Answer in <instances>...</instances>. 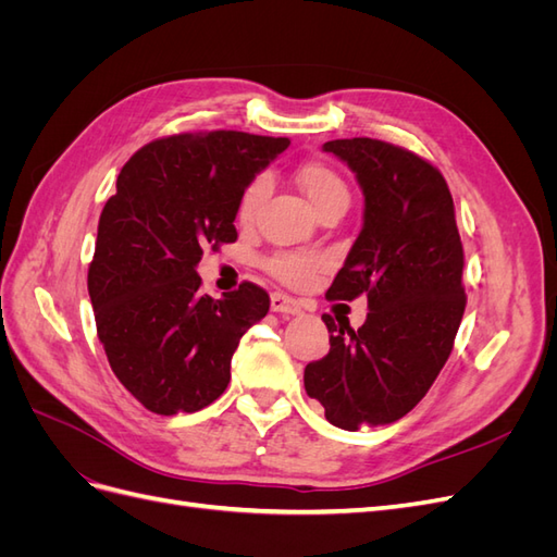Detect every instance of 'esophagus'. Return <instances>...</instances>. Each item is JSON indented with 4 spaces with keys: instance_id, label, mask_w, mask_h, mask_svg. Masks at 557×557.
I'll return each mask as SVG.
<instances>
[{
    "instance_id": "obj_1",
    "label": "esophagus",
    "mask_w": 557,
    "mask_h": 557,
    "mask_svg": "<svg viewBox=\"0 0 557 557\" xmlns=\"http://www.w3.org/2000/svg\"><path fill=\"white\" fill-rule=\"evenodd\" d=\"M272 311L283 313V315H297V313H301V307L297 305V301L290 295L274 293L272 295Z\"/></svg>"
}]
</instances>
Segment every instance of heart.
Here are the masks:
<instances>
[{
  "label": "heart",
  "mask_w": 557,
  "mask_h": 557,
  "mask_svg": "<svg viewBox=\"0 0 557 557\" xmlns=\"http://www.w3.org/2000/svg\"><path fill=\"white\" fill-rule=\"evenodd\" d=\"M297 183L301 193L307 195L315 213H320L327 207H348V185L346 181L336 174L330 164L325 162H307L297 170ZM267 195V181L262 176L252 178L239 199L237 218L239 223H250L256 218L260 201ZM264 267L269 274H274L278 281L290 285H305L309 283L315 272L325 267V260L315 256V252H274L272 258H267Z\"/></svg>",
  "instance_id": "1"
}]
</instances>
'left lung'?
Masks as SVG:
<instances>
[{
	"mask_svg": "<svg viewBox=\"0 0 557 557\" xmlns=\"http://www.w3.org/2000/svg\"><path fill=\"white\" fill-rule=\"evenodd\" d=\"M358 176L364 225L327 299L367 295L364 325L323 315L330 352L309 362L305 387L332 425L356 432L407 416L446 364L465 313V250L453 197L434 164L369 139L323 146Z\"/></svg>",
	"mask_w": 557,
	"mask_h": 557,
	"instance_id": "left-lung-1",
	"label": "left lung"
}]
</instances>
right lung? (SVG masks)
Instances as JSON below:
<instances>
[{
    "label": "right lung",
    "mask_w": 557,
    "mask_h": 557,
    "mask_svg": "<svg viewBox=\"0 0 557 557\" xmlns=\"http://www.w3.org/2000/svg\"><path fill=\"white\" fill-rule=\"evenodd\" d=\"M237 129L146 144L117 174L99 215L88 293L109 364L148 411L195 413L225 393L230 362L269 295L244 281L213 299L195 267L207 246L237 242L246 185L288 148Z\"/></svg>",
    "instance_id": "1"
}]
</instances>
